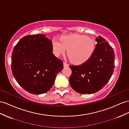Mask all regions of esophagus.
<instances>
[{"label":"esophagus","mask_w":129,"mask_h":129,"mask_svg":"<svg viewBox=\"0 0 129 129\" xmlns=\"http://www.w3.org/2000/svg\"><path fill=\"white\" fill-rule=\"evenodd\" d=\"M68 66H69L68 64L66 63V62H63V67H68Z\"/></svg>","instance_id":"34e87169"}]
</instances>
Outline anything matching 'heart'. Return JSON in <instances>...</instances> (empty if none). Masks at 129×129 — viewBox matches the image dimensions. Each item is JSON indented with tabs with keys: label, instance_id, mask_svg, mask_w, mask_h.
Wrapping results in <instances>:
<instances>
[{
	"label": "heart",
	"instance_id": "heart-1",
	"mask_svg": "<svg viewBox=\"0 0 129 129\" xmlns=\"http://www.w3.org/2000/svg\"><path fill=\"white\" fill-rule=\"evenodd\" d=\"M52 48L56 57L64 55L67 50V55L73 63L80 64L91 57L95 49V43L92 38L83 35L72 34L63 36L61 40L53 38Z\"/></svg>",
	"mask_w": 129,
	"mask_h": 129
}]
</instances>
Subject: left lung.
Returning <instances> with one entry per match:
<instances>
[{"label":"left lung","mask_w":129,"mask_h":129,"mask_svg":"<svg viewBox=\"0 0 129 129\" xmlns=\"http://www.w3.org/2000/svg\"><path fill=\"white\" fill-rule=\"evenodd\" d=\"M95 49L88 61L79 66H69L72 88L81 94H92L102 89L109 82L114 68L115 55L113 48L99 36Z\"/></svg>","instance_id":"8db88e82"}]
</instances>
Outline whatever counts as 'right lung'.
I'll list each match as a JSON object with an SVG mask.
<instances>
[{
    "label": "right lung",
    "instance_id": "1",
    "mask_svg": "<svg viewBox=\"0 0 129 129\" xmlns=\"http://www.w3.org/2000/svg\"><path fill=\"white\" fill-rule=\"evenodd\" d=\"M63 68V62L53 54L51 41L45 35L23 37L13 48L12 74L18 84L30 93L47 92Z\"/></svg>",
    "mask_w": 129,
    "mask_h": 129
}]
</instances>
